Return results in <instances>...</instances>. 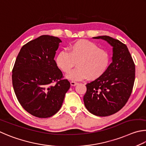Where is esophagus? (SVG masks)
I'll list each match as a JSON object with an SVG mask.
<instances>
[{
  "instance_id": "1",
  "label": "esophagus",
  "mask_w": 146,
  "mask_h": 146,
  "mask_svg": "<svg viewBox=\"0 0 146 146\" xmlns=\"http://www.w3.org/2000/svg\"><path fill=\"white\" fill-rule=\"evenodd\" d=\"M70 85H71V86H76L78 85V83L75 82V81H71Z\"/></svg>"
}]
</instances>
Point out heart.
Here are the masks:
<instances>
[{
	"instance_id": "b5f03b06",
	"label": "heart",
	"mask_w": 146,
	"mask_h": 146,
	"mask_svg": "<svg viewBox=\"0 0 146 146\" xmlns=\"http://www.w3.org/2000/svg\"><path fill=\"white\" fill-rule=\"evenodd\" d=\"M68 51H60L56 56V62L65 73H68L76 63L78 68L66 76L72 81L86 78L88 80H96L105 74L110 63L108 51L89 40L76 41L68 47Z\"/></svg>"
}]
</instances>
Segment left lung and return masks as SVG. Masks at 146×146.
<instances>
[{"label": "left lung", "mask_w": 146, "mask_h": 146, "mask_svg": "<svg viewBox=\"0 0 146 146\" xmlns=\"http://www.w3.org/2000/svg\"><path fill=\"white\" fill-rule=\"evenodd\" d=\"M93 38L105 40L112 46V62L103 76L86 84L83 101L91 113L109 116L122 109L131 96L135 65L127 46L119 40L108 36Z\"/></svg>", "instance_id": "8db88e82"}]
</instances>
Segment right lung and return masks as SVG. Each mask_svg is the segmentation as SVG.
<instances>
[{
    "instance_id": "add662e5",
    "label": "right lung",
    "mask_w": 146,
    "mask_h": 146,
    "mask_svg": "<svg viewBox=\"0 0 146 146\" xmlns=\"http://www.w3.org/2000/svg\"><path fill=\"white\" fill-rule=\"evenodd\" d=\"M61 42L49 35L30 41L21 48L13 68V86L18 101L25 111L39 118L57 113L70 88L54 60Z\"/></svg>"
}]
</instances>
